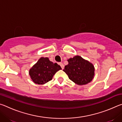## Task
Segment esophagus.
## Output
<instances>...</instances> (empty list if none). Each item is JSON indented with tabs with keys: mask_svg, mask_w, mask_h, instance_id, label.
Instances as JSON below:
<instances>
[{
	"mask_svg": "<svg viewBox=\"0 0 122 122\" xmlns=\"http://www.w3.org/2000/svg\"><path fill=\"white\" fill-rule=\"evenodd\" d=\"M59 65H60V66L61 67L62 69H64V68H65V66H64L63 64L62 63H59Z\"/></svg>",
	"mask_w": 122,
	"mask_h": 122,
	"instance_id": "obj_1",
	"label": "esophagus"
}]
</instances>
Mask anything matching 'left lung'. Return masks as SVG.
I'll use <instances>...</instances> for the list:
<instances>
[{"instance_id": "1", "label": "left lung", "mask_w": 122, "mask_h": 122, "mask_svg": "<svg viewBox=\"0 0 122 122\" xmlns=\"http://www.w3.org/2000/svg\"><path fill=\"white\" fill-rule=\"evenodd\" d=\"M68 64L63 71L75 84L82 86L92 81L94 77L95 67L92 63L76 55L68 59Z\"/></svg>"}]
</instances>
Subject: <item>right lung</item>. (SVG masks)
Returning a JSON list of instances; mask_svg holds the SVG:
<instances>
[{
  "mask_svg": "<svg viewBox=\"0 0 122 122\" xmlns=\"http://www.w3.org/2000/svg\"><path fill=\"white\" fill-rule=\"evenodd\" d=\"M62 68L56 63H53L48 57H41L29 71L33 82L38 84H44L52 80L53 76Z\"/></svg>",
  "mask_w": 122,
  "mask_h": 122,
  "instance_id": "right-lung-1",
  "label": "right lung"
}]
</instances>
